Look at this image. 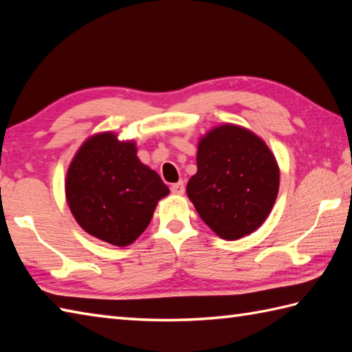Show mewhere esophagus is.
Listing matches in <instances>:
<instances>
[{
    "mask_svg": "<svg viewBox=\"0 0 352 352\" xmlns=\"http://www.w3.org/2000/svg\"><path fill=\"white\" fill-rule=\"evenodd\" d=\"M184 190H186V186L183 182H178L170 186V192L175 193V195H183Z\"/></svg>",
    "mask_w": 352,
    "mask_h": 352,
    "instance_id": "obj_1",
    "label": "esophagus"
}]
</instances>
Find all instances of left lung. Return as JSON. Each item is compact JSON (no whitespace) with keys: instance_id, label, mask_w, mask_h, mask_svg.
<instances>
[{"instance_id":"left-lung-1","label":"left lung","mask_w":352,"mask_h":352,"mask_svg":"<svg viewBox=\"0 0 352 352\" xmlns=\"http://www.w3.org/2000/svg\"><path fill=\"white\" fill-rule=\"evenodd\" d=\"M198 172L186 192L198 214L226 241L257 230L275 203L280 170L271 149L237 125H221L201 139Z\"/></svg>"}]
</instances>
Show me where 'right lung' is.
Returning a JSON list of instances; mask_svg holds the SVG:
<instances>
[{
  "label": "right lung",
  "mask_w": 352,
  "mask_h": 352,
  "mask_svg": "<svg viewBox=\"0 0 352 352\" xmlns=\"http://www.w3.org/2000/svg\"><path fill=\"white\" fill-rule=\"evenodd\" d=\"M168 193L159 174L138 159L136 145L113 133L87 139L66 177V199L80 227L116 246L144 233L157 201Z\"/></svg>",
  "instance_id": "obj_1"
}]
</instances>
